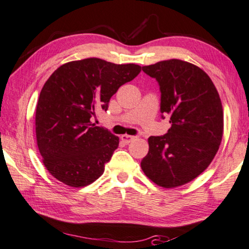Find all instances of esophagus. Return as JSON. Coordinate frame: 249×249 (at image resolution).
Wrapping results in <instances>:
<instances>
[{"label":"esophagus","mask_w":249,"mask_h":249,"mask_svg":"<svg viewBox=\"0 0 249 249\" xmlns=\"http://www.w3.org/2000/svg\"><path fill=\"white\" fill-rule=\"evenodd\" d=\"M136 139V136H132V135H127V134H124L121 136V140L123 141L124 143H129L132 142V141H134Z\"/></svg>","instance_id":"obj_1"}]
</instances>
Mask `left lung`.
<instances>
[{
	"instance_id": "obj_1",
	"label": "left lung",
	"mask_w": 249,
	"mask_h": 249,
	"mask_svg": "<svg viewBox=\"0 0 249 249\" xmlns=\"http://www.w3.org/2000/svg\"><path fill=\"white\" fill-rule=\"evenodd\" d=\"M142 70L159 83L160 109L170 116L171 127L164 135L148 137L141 168L160 187H180L205 171L219 148L224 133L219 94L210 77L190 62L170 59Z\"/></svg>"
}]
</instances>
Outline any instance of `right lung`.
<instances>
[{
    "label": "right lung",
    "instance_id": "right-lung-1",
    "mask_svg": "<svg viewBox=\"0 0 249 249\" xmlns=\"http://www.w3.org/2000/svg\"><path fill=\"white\" fill-rule=\"evenodd\" d=\"M141 69L135 64L87 58L67 62L49 77L36 104V135L51 176L73 188L102 176L120 139L92 124L91 118L97 109L107 110L110 97Z\"/></svg>",
    "mask_w": 249,
    "mask_h": 249
}]
</instances>
